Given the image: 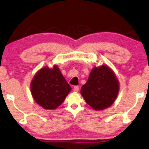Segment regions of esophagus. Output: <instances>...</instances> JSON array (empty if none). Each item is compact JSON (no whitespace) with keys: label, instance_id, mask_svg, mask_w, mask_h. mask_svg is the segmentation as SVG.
Masks as SVG:
<instances>
[{"label":"esophagus","instance_id":"obj_1","mask_svg":"<svg viewBox=\"0 0 149 149\" xmlns=\"http://www.w3.org/2000/svg\"><path fill=\"white\" fill-rule=\"evenodd\" d=\"M73 90H74L75 92H78V90H79V87H78V86H74V88H73Z\"/></svg>","mask_w":149,"mask_h":149}]
</instances>
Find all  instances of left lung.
I'll list each match as a JSON object with an SVG mask.
<instances>
[{
	"label": "left lung",
	"instance_id": "obj_1",
	"mask_svg": "<svg viewBox=\"0 0 149 149\" xmlns=\"http://www.w3.org/2000/svg\"><path fill=\"white\" fill-rule=\"evenodd\" d=\"M119 91L118 80L113 72L103 65L95 67L80 93L86 103L95 110H103L111 106Z\"/></svg>",
	"mask_w": 149,
	"mask_h": 149
}]
</instances>
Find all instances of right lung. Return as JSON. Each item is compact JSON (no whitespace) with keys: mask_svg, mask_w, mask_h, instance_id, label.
<instances>
[{"mask_svg":"<svg viewBox=\"0 0 149 149\" xmlns=\"http://www.w3.org/2000/svg\"><path fill=\"white\" fill-rule=\"evenodd\" d=\"M71 88L57 66L38 71L31 83L34 100L45 109H54L63 103Z\"/></svg>","mask_w":149,"mask_h":149,"instance_id":"right-lung-1","label":"right lung"}]
</instances>
